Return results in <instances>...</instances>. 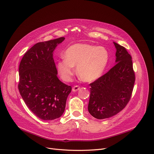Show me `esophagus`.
<instances>
[{"label": "esophagus", "mask_w": 154, "mask_h": 154, "mask_svg": "<svg viewBox=\"0 0 154 154\" xmlns=\"http://www.w3.org/2000/svg\"><path fill=\"white\" fill-rule=\"evenodd\" d=\"M79 89H80V87H79V86L76 85V86H73V88H72V91H73V92H76V91H78Z\"/></svg>", "instance_id": "34e87169"}]
</instances>
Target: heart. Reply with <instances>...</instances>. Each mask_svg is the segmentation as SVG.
<instances>
[{
	"label": "heart",
	"mask_w": 154,
	"mask_h": 154,
	"mask_svg": "<svg viewBox=\"0 0 154 154\" xmlns=\"http://www.w3.org/2000/svg\"><path fill=\"white\" fill-rule=\"evenodd\" d=\"M57 63L59 75L65 81L72 79L74 67L83 81L92 82L99 78L107 66L109 54L105 47L87 44H76L69 47Z\"/></svg>",
	"instance_id": "obj_1"
}]
</instances>
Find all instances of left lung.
Masks as SVG:
<instances>
[{
  "label": "left lung",
  "instance_id": "8db88e82",
  "mask_svg": "<svg viewBox=\"0 0 154 154\" xmlns=\"http://www.w3.org/2000/svg\"><path fill=\"white\" fill-rule=\"evenodd\" d=\"M116 64L89 85V113L99 120L112 117L122 111L131 99L135 81L132 58L124 47L113 42Z\"/></svg>",
  "mask_w": 154,
  "mask_h": 154
}]
</instances>
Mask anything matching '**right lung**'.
Returning a JSON list of instances; mask_svg holds the SVG:
<instances>
[{
	"label": "right lung",
	"instance_id": "right-lung-1",
	"mask_svg": "<svg viewBox=\"0 0 154 154\" xmlns=\"http://www.w3.org/2000/svg\"><path fill=\"white\" fill-rule=\"evenodd\" d=\"M65 38L34 45L19 66L18 89L28 109L42 120H53L63 113L72 87L58 79L53 52Z\"/></svg>",
	"mask_w": 154,
	"mask_h": 154
}]
</instances>
